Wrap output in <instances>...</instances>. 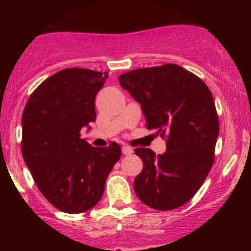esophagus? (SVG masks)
Masks as SVG:
<instances>
[{
    "label": "esophagus",
    "instance_id": "1",
    "mask_svg": "<svg viewBox=\"0 0 251 251\" xmlns=\"http://www.w3.org/2000/svg\"><path fill=\"white\" fill-rule=\"evenodd\" d=\"M121 149H123V154H125V155H130L133 153V149L130 146H124Z\"/></svg>",
    "mask_w": 251,
    "mask_h": 251
}]
</instances>
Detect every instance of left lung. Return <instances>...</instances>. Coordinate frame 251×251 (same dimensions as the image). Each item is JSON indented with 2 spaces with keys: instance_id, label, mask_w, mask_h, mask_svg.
Listing matches in <instances>:
<instances>
[{
  "instance_id": "obj_1",
  "label": "left lung",
  "mask_w": 251,
  "mask_h": 251,
  "mask_svg": "<svg viewBox=\"0 0 251 251\" xmlns=\"http://www.w3.org/2000/svg\"><path fill=\"white\" fill-rule=\"evenodd\" d=\"M119 81L141 103L146 127L166 141L159 155L135 149L143 161L133 182L136 196L155 210L177 209L193 198L214 164L220 124L211 92L173 63L124 73Z\"/></svg>"
}]
</instances>
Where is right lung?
<instances>
[{
    "instance_id": "add662e5",
    "label": "right lung",
    "mask_w": 251,
    "mask_h": 251,
    "mask_svg": "<svg viewBox=\"0 0 251 251\" xmlns=\"http://www.w3.org/2000/svg\"><path fill=\"white\" fill-rule=\"evenodd\" d=\"M108 73L68 68L50 76L27 100L22 116V154L45 198L67 214H80L102 198L105 181L121 156L81 138L96 121L95 98Z\"/></svg>"
}]
</instances>
